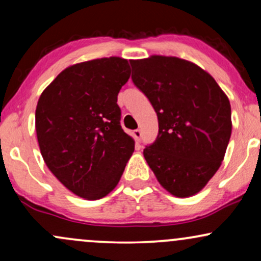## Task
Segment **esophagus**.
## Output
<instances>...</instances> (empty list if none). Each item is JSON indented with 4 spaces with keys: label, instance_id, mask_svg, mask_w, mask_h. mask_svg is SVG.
Masks as SVG:
<instances>
[{
    "label": "esophagus",
    "instance_id": "34e87169",
    "mask_svg": "<svg viewBox=\"0 0 261 261\" xmlns=\"http://www.w3.org/2000/svg\"><path fill=\"white\" fill-rule=\"evenodd\" d=\"M134 137H135V140L136 141H141V139H142V133H141V130H135L134 131Z\"/></svg>",
    "mask_w": 261,
    "mask_h": 261
}]
</instances>
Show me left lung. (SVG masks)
<instances>
[{"instance_id": "8db88e82", "label": "left lung", "mask_w": 261, "mask_h": 261, "mask_svg": "<svg viewBox=\"0 0 261 261\" xmlns=\"http://www.w3.org/2000/svg\"><path fill=\"white\" fill-rule=\"evenodd\" d=\"M134 85L151 101L158 135L143 155L160 184L178 197L199 193L215 175L228 146L230 104L199 66L173 56L131 60Z\"/></svg>"}]
</instances>
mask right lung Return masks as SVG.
Segmentation results:
<instances>
[{"instance_id":"add662e5","label":"right lung","mask_w":261,"mask_h":261,"mask_svg":"<svg viewBox=\"0 0 261 261\" xmlns=\"http://www.w3.org/2000/svg\"><path fill=\"white\" fill-rule=\"evenodd\" d=\"M128 79L127 60H91L62 71L39 98L35 128L41 155L53 174L83 199L108 195L135 149L118 106Z\"/></svg>"}]
</instances>
